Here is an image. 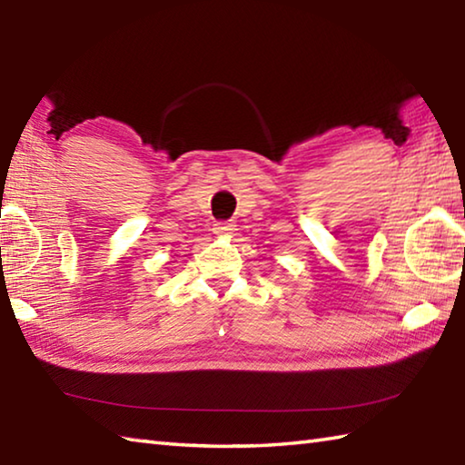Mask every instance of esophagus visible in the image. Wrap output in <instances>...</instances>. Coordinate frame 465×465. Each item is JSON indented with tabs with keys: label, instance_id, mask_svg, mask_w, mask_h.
I'll return each mask as SVG.
<instances>
[{
	"label": "esophagus",
	"instance_id": "34e87169",
	"mask_svg": "<svg viewBox=\"0 0 465 465\" xmlns=\"http://www.w3.org/2000/svg\"><path fill=\"white\" fill-rule=\"evenodd\" d=\"M236 229H234V224L232 223H229V221H219L214 224V232L216 234H232Z\"/></svg>",
	"mask_w": 465,
	"mask_h": 465
}]
</instances>
